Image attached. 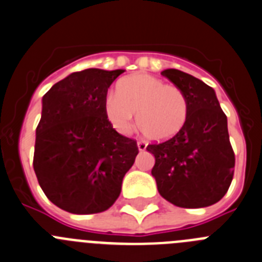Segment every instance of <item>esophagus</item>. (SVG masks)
I'll return each instance as SVG.
<instances>
[{"label":"esophagus","mask_w":262,"mask_h":262,"mask_svg":"<svg viewBox=\"0 0 262 262\" xmlns=\"http://www.w3.org/2000/svg\"><path fill=\"white\" fill-rule=\"evenodd\" d=\"M137 146H138V150H140V151H145L146 147H147L146 142H143V141H138V142H137Z\"/></svg>","instance_id":"1"}]
</instances>
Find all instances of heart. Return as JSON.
Instances as JSON below:
<instances>
[{"label": "heart", "mask_w": 262, "mask_h": 262, "mask_svg": "<svg viewBox=\"0 0 262 262\" xmlns=\"http://www.w3.org/2000/svg\"><path fill=\"white\" fill-rule=\"evenodd\" d=\"M188 100L173 84L147 74L125 78L105 99V114L112 125L121 133L137 125L146 138L164 142L183 130L188 119Z\"/></svg>", "instance_id": "obj_1"}]
</instances>
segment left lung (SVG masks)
Listing matches in <instances>:
<instances>
[{
  "label": "left lung",
  "instance_id": "8db88e82",
  "mask_svg": "<svg viewBox=\"0 0 262 262\" xmlns=\"http://www.w3.org/2000/svg\"><path fill=\"white\" fill-rule=\"evenodd\" d=\"M162 74L183 91L189 110L178 136L146 147L155 157L151 175L158 192L179 207L210 206L222 200L234 178L227 117L210 86L178 69Z\"/></svg>",
  "mask_w": 262,
  "mask_h": 262
}]
</instances>
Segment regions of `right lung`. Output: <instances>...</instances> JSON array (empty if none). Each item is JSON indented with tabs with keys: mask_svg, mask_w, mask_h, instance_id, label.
Listing matches in <instances>:
<instances>
[{
	"mask_svg": "<svg viewBox=\"0 0 262 262\" xmlns=\"http://www.w3.org/2000/svg\"><path fill=\"white\" fill-rule=\"evenodd\" d=\"M124 70L86 69L43 96L34 169L48 200L73 214L110 209L138 154L137 142L114 129L105 114L112 82Z\"/></svg>",
	"mask_w": 262,
	"mask_h": 262,
	"instance_id": "obj_1",
	"label": "right lung"
}]
</instances>
